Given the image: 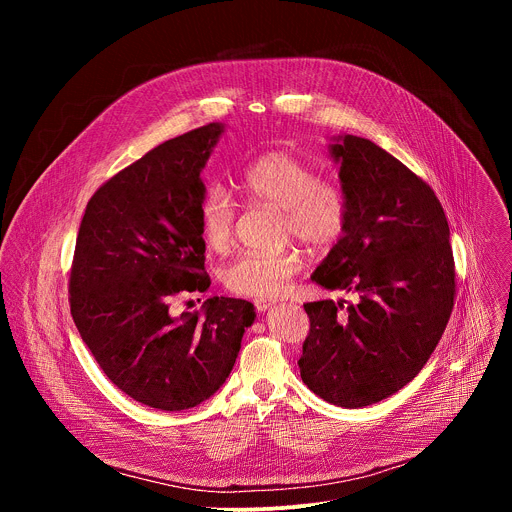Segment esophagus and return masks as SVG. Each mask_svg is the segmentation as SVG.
Segmentation results:
<instances>
[{"instance_id":"esophagus-1","label":"esophagus","mask_w":512,"mask_h":512,"mask_svg":"<svg viewBox=\"0 0 512 512\" xmlns=\"http://www.w3.org/2000/svg\"><path fill=\"white\" fill-rule=\"evenodd\" d=\"M253 304H255V310H257V312H265V310H269V308L275 304V300H263V298H259V300H255Z\"/></svg>"}]
</instances>
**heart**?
Wrapping results in <instances>:
<instances>
[{
	"instance_id": "b5f03b06",
	"label": "heart",
	"mask_w": 512,
	"mask_h": 512,
	"mask_svg": "<svg viewBox=\"0 0 512 512\" xmlns=\"http://www.w3.org/2000/svg\"><path fill=\"white\" fill-rule=\"evenodd\" d=\"M239 190L251 204L279 208L283 239H298L314 249H328L344 235L348 202L344 190L320 180L318 172L283 152H271L245 168ZM198 225L204 243L223 253L231 247L237 206L223 188H210L198 204ZM302 269V253L294 247L277 253L247 251L223 267V283L243 298H275Z\"/></svg>"
}]
</instances>
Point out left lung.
Here are the masks:
<instances>
[{
    "label": "left lung",
    "mask_w": 512,
    "mask_h": 512,
    "mask_svg": "<svg viewBox=\"0 0 512 512\" xmlns=\"http://www.w3.org/2000/svg\"><path fill=\"white\" fill-rule=\"evenodd\" d=\"M330 154L348 225L312 279L360 300L304 304L310 332L298 364L310 391L356 409L423 369L454 308L456 269L448 218L427 182L364 137H338Z\"/></svg>",
    "instance_id": "1"
}]
</instances>
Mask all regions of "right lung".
Segmentation results:
<instances>
[{
  "label": "right lung",
  "mask_w": 512,
  "mask_h": 512,
  "mask_svg": "<svg viewBox=\"0 0 512 512\" xmlns=\"http://www.w3.org/2000/svg\"><path fill=\"white\" fill-rule=\"evenodd\" d=\"M223 133L208 123L160 143L89 200L68 279L70 314L103 373L162 411L196 407L231 375L251 302L210 298L204 314H172L206 291L200 172Z\"/></svg>",
  "instance_id": "1"
}]
</instances>
